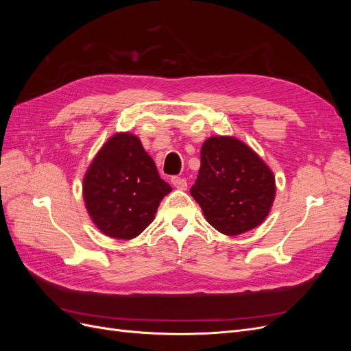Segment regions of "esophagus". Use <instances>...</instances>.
<instances>
[{
  "instance_id": "34e87169",
  "label": "esophagus",
  "mask_w": 351,
  "mask_h": 351,
  "mask_svg": "<svg viewBox=\"0 0 351 351\" xmlns=\"http://www.w3.org/2000/svg\"><path fill=\"white\" fill-rule=\"evenodd\" d=\"M171 183H173L174 187H177L180 190L187 189V182H186V178H183V177H177V176L171 177Z\"/></svg>"
}]
</instances>
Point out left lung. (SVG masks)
<instances>
[{"label":"left lung","instance_id":"8db88e82","mask_svg":"<svg viewBox=\"0 0 351 351\" xmlns=\"http://www.w3.org/2000/svg\"><path fill=\"white\" fill-rule=\"evenodd\" d=\"M190 195L209 224L239 236L267 218L275 196L271 169L234 137H209L200 151V169Z\"/></svg>","mask_w":351,"mask_h":351}]
</instances>
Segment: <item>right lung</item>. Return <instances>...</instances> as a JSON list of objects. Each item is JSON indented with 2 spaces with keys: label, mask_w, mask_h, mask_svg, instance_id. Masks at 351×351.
Wrapping results in <instances>:
<instances>
[{
  "label": "right lung",
  "mask_w": 351,
  "mask_h": 351,
  "mask_svg": "<svg viewBox=\"0 0 351 351\" xmlns=\"http://www.w3.org/2000/svg\"><path fill=\"white\" fill-rule=\"evenodd\" d=\"M171 190L159 177L141 141L130 133L112 136L83 180V197L90 218L104 234L121 240L139 236Z\"/></svg>",
  "instance_id": "add662e5"
}]
</instances>
